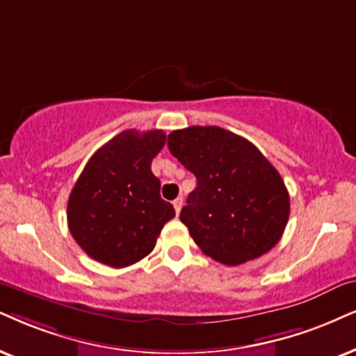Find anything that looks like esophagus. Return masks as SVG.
Returning <instances> with one entry per match:
<instances>
[{
  "label": "esophagus",
  "mask_w": 356,
  "mask_h": 356,
  "mask_svg": "<svg viewBox=\"0 0 356 356\" xmlns=\"http://www.w3.org/2000/svg\"><path fill=\"white\" fill-rule=\"evenodd\" d=\"M172 205H174V209H175V213H181V209H182V199L181 197H179V199H175L174 202H172Z\"/></svg>",
  "instance_id": "34e87169"
}]
</instances>
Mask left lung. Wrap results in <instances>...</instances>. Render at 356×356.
I'll return each instance as SVG.
<instances>
[{"instance_id": "obj_1", "label": "left lung", "mask_w": 356, "mask_h": 356, "mask_svg": "<svg viewBox=\"0 0 356 356\" xmlns=\"http://www.w3.org/2000/svg\"><path fill=\"white\" fill-rule=\"evenodd\" d=\"M168 146L197 179L181 222L207 256L236 266L281 240L289 192L253 143L218 126H188L170 133Z\"/></svg>"}]
</instances>
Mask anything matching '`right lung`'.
Returning <instances> with one entry per match:
<instances>
[{
	"label": "right lung",
	"instance_id": "obj_1",
	"mask_svg": "<svg viewBox=\"0 0 356 356\" xmlns=\"http://www.w3.org/2000/svg\"><path fill=\"white\" fill-rule=\"evenodd\" d=\"M164 143L161 129H126L88 159L70 192L67 223L90 258L124 268L154 250L163 227L175 217L151 170Z\"/></svg>",
	"mask_w": 356,
	"mask_h": 356
}]
</instances>
